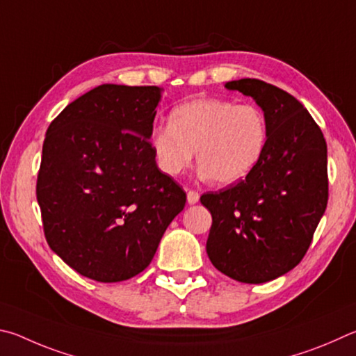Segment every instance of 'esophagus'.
Listing matches in <instances>:
<instances>
[{"label":"esophagus","mask_w":356,"mask_h":356,"mask_svg":"<svg viewBox=\"0 0 356 356\" xmlns=\"http://www.w3.org/2000/svg\"><path fill=\"white\" fill-rule=\"evenodd\" d=\"M198 200H200V194H198L197 191H188V203L189 204H195Z\"/></svg>","instance_id":"34e87169"}]
</instances>
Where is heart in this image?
<instances>
[{
  "label": "heart",
  "instance_id": "obj_1",
  "mask_svg": "<svg viewBox=\"0 0 356 356\" xmlns=\"http://www.w3.org/2000/svg\"><path fill=\"white\" fill-rule=\"evenodd\" d=\"M269 139L264 112L225 98H197L175 108L168 127L149 137L162 172L178 177L194 153L204 179L228 186L247 178L263 159Z\"/></svg>",
  "mask_w": 356,
  "mask_h": 356
}]
</instances>
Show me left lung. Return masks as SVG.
<instances>
[{"instance_id": "1", "label": "left lung", "mask_w": 356, "mask_h": 356, "mask_svg": "<svg viewBox=\"0 0 356 356\" xmlns=\"http://www.w3.org/2000/svg\"><path fill=\"white\" fill-rule=\"evenodd\" d=\"M225 87L257 102L269 139L247 178L200 197L213 216L207 252L227 277L259 284L294 269L308 252L328 202L327 143L314 118L288 92L252 78Z\"/></svg>"}]
</instances>
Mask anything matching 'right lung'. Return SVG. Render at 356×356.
I'll return each instance as SVG.
<instances>
[{
  "label": "right lung",
  "mask_w": 356,
  "mask_h": 356,
  "mask_svg": "<svg viewBox=\"0 0 356 356\" xmlns=\"http://www.w3.org/2000/svg\"><path fill=\"white\" fill-rule=\"evenodd\" d=\"M161 92L98 86L48 127L35 189L43 232L65 264L95 282H123L147 269L186 204L148 140Z\"/></svg>",
  "instance_id": "obj_1"
}]
</instances>
